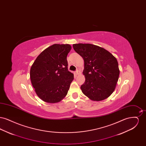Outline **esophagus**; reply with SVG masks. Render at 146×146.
<instances>
[{
	"label": "esophagus",
	"mask_w": 146,
	"mask_h": 146,
	"mask_svg": "<svg viewBox=\"0 0 146 146\" xmlns=\"http://www.w3.org/2000/svg\"><path fill=\"white\" fill-rule=\"evenodd\" d=\"M80 72L79 70H77L76 71V75H79V74H80Z\"/></svg>",
	"instance_id": "1"
}]
</instances>
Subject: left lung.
Returning <instances> with one entry per match:
<instances>
[{"instance_id": "8db88e82", "label": "left lung", "mask_w": 146, "mask_h": 146, "mask_svg": "<svg viewBox=\"0 0 146 146\" xmlns=\"http://www.w3.org/2000/svg\"><path fill=\"white\" fill-rule=\"evenodd\" d=\"M73 49L84 61V94L94 101L110 96L115 90L120 70L117 58L107 50L91 44H74Z\"/></svg>"}]
</instances>
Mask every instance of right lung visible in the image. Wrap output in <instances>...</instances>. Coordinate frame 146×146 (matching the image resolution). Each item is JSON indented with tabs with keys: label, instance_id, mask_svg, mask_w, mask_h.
Returning a JSON list of instances; mask_svg holds the SVG:
<instances>
[{
	"label": "right lung",
	"instance_id": "obj_1",
	"mask_svg": "<svg viewBox=\"0 0 146 146\" xmlns=\"http://www.w3.org/2000/svg\"><path fill=\"white\" fill-rule=\"evenodd\" d=\"M70 44H55L38 56L30 70V78L36 94L49 104L66 97L74 74L68 70L67 56Z\"/></svg>",
	"mask_w": 146,
	"mask_h": 146
}]
</instances>
